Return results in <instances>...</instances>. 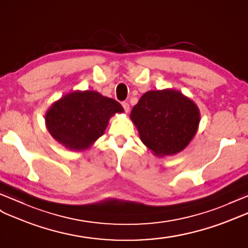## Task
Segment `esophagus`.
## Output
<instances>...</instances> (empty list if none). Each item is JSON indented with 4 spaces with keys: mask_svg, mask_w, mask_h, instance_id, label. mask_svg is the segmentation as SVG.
Returning <instances> with one entry per match:
<instances>
[{
    "mask_svg": "<svg viewBox=\"0 0 248 248\" xmlns=\"http://www.w3.org/2000/svg\"><path fill=\"white\" fill-rule=\"evenodd\" d=\"M122 106H123L124 110H125L126 112H128V111H129V104L127 103V102H123V103H122Z\"/></svg>",
    "mask_w": 248,
    "mask_h": 248,
    "instance_id": "esophagus-1",
    "label": "esophagus"
}]
</instances>
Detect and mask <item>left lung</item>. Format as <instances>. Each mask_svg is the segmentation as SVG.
<instances>
[{"label": "left lung", "mask_w": 248, "mask_h": 248, "mask_svg": "<svg viewBox=\"0 0 248 248\" xmlns=\"http://www.w3.org/2000/svg\"><path fill=\"white\" fill-rule=\"evenodd\" d=\"M141 141L158 156L176 155L195 137L200 123L198 106L174 89L145 93L130 112Z\"/></svg>", "instance_id": "obj_1"}]
</instances>
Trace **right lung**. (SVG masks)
Wrapping results in <instances>:
<instances>
[{
    "instance_id": "1",
    "label": "right lung",
    "mask_w": 248,
    "mask_h": 248,
    "mask_svg": "<svg viewBox=\"0 0 248 248\" xmlns=\"http://www.w3.org/2000/svg\"><path fill=\"white\" fill-rule=\"evenodd\" d=\"M122 105L93 90H76L51 105L45 116L49 134L72 152L84 150L104 134L114 113Z\"/></svg>"
}]
</instances>
